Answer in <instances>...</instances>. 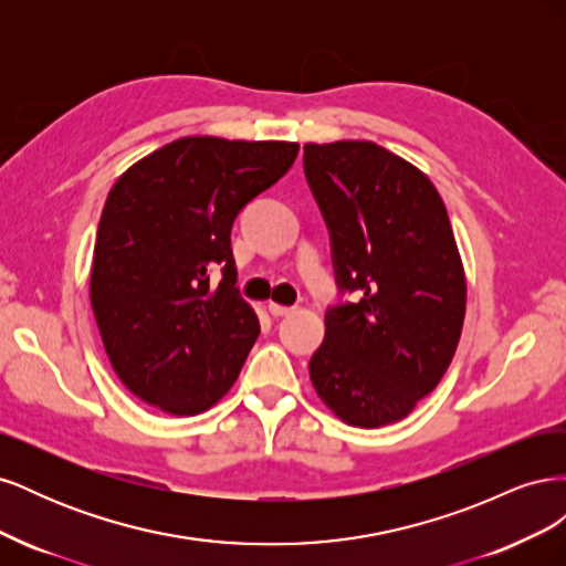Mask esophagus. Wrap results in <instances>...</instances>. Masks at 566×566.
<instances>
[{"label": "esophagus", "mask_w": 566, "mask_h": 566, "mask_svg": "<svg viewBox=\"0 0 566 566\" xmlns=\"http://www.w3.org/2000/svg\"><path fill=\"white\" fill-rule=\"evenodd\" d=\"M269 312L273 316H287V314H293V306H283V304H276V302H269Z\"/></svg>", "instance_id": "34e87169"}]
</instances>
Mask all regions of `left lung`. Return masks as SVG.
I'll use <instances>...</instances> for the list:
<instances>
[{"label":"left lung","instance_id":"8db88e82","mask_svg":"<svg viewBox=\"0 0 566 566\" xmlns=\"http://www.w3.org/2000/svg\"><path fill=\"white\" fill-rule=\"evenodd\" d=\"M304 175L331 233L339 293L310 361L321 401L354 427L406 418L455 354L465 271L434 184L373 142L304 146Z\"/></svg>","mask_w":566,"mask_h":566}]
</instances>
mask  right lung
<instances>
[{"instance_id": "add662e5", "label": "right lung", "mask_w": 566, "mask_h": 566, "mask_svg": "<svg viewBox=\"0 0 566 566\" xmlns=\"http://www.w3.org/2000/svg\"><path fill=\"white\" fill-rule=\"evenodd\" d=\"M297 150L287 142L184 136L111 188L90 297L113 370L142 401L196 416L233 387L260 321L235 287L231 227L293 167Z\"/></svg>"}]
</instances>
